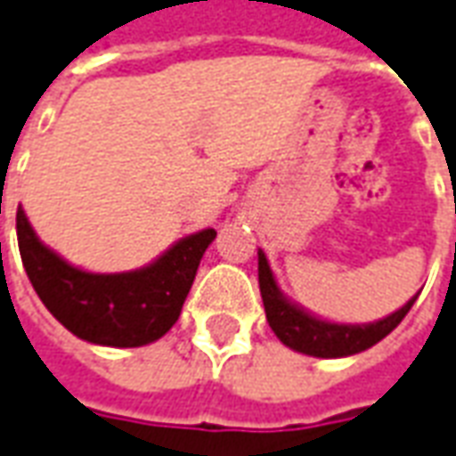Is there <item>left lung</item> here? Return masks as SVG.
I'll return each mask as SVG.
<instances>
[{"mask_svg":"<svg viewBox=\"0 0 456 456\" xmlns=\"http://www.w3.org/2000/svg\"><path fill=\"white\" fill-rule=\"evenodd\" d=\"M259 289L266 321L276 333V338L281 340L283 346L305 353V355H314V358H346V355H355L361 350L372 348L378 340H383L390 330L397 328V323L407 316V311L412 308L419 296H412L403 308H397L395 314L380 318L375 323H361V326L330 323L323 318L311 316L308 311L291 304L279 291L264 251H259Z\"/></svg>","mask_w":456,"mask_h":456,"instance_id":"left-lung-1","label":"left lung"}]
</instances>
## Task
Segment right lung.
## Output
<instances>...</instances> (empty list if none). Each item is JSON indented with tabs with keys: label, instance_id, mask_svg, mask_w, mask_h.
Segmentation results:
<instances>
[{
	"label": "right lung",
	"instance_id": "right-lung-1",
	"mask_svg": "<svg viewBox=\"0 0 456 456\" xmlns=\"http://www.w3.org/2000/svg\"><path fill=\"white\" fill-rule=\"evenodd\" d=\"M215 237V229H202L142 269L91 273L44 247L24 209H17L19 254L34 291L73 336L110 348L148 346L175 326L200 259Z\"/></svg>",
	"mask_w": 456,
	"mask_h": 456
}]
</instances>
